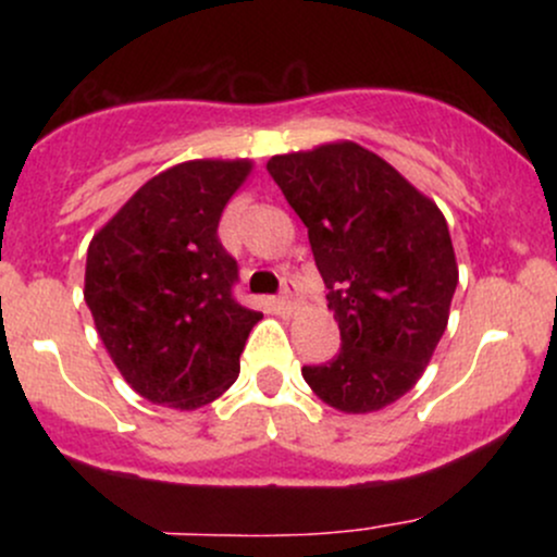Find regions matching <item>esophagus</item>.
Listing matches in <instances>:
<instances>
[{
    "instance_id": "esophagus-1",
    "label": "esophagus",
    "mask_w": 557,
    "mask_h": 557,
    "mask_svg": "<svg viewBox=\"0 0 557 557\" xmlns=\"http://www.w3.org/2000/svg\"><path fill=\"white\" fill-rule=\"evenodd\" d=\"M296 283H290V280H287V283L283 285V293H280V298H277V304H280V309L285 311V314H290L293 309H296Z\"/></svg>"
}]
</instances>
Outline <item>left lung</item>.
<instances>
[{
	"label": "left lung",
	"mask_w": 557,
	"mask_h": 557,
	"mask_svg": "<svg viewBox=\"0 0 557 557\" xmlns=\"http://www.w3.org/2000/svg\"><path fill=\"white\" fill-rule=\"evenodd\" d=\"M327 285L341 354L300 374L345 413L380 411L419 382L447 327L458 264L437 203L354 140L267 162Z\"/></svg>",
	"instance_id": "8db88e82"
}]
</instances>
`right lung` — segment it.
Returning <instances> with one entry per match:
<instances>
[{"instance_id":"add662e5","label":"right lung","mask_w":557,"mask_h":557,"mask_svg":"<svg viewBox=\"0 0 557 557\" xmlns=\"http://www.w3.org/2000/svg\"><path fill=\"white\" fill-rule=\"evenodd\" d=\"M248 159H194L159 172L94 235L86 298L125 382L157 406L194 408L238 380L259 311L233 298L238 261L216 227Z\"/></svg>"}]
</instances>
